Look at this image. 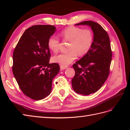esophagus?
I'll use <instances>...</instances> for the list:
<instances>
[{
  "label": "esophagus",
  "instance_id": "1",
  "mask_svg": "<svg viewBox=\"0 0 130 130\" xmlns=\"http://www.w3.org/2000/svg\"><path fill=\"white\" fill-rule=\"evenodd\" d=\"M68 68L67 66H63V65H60V69L61 70H63L67 69Z\"/></svg>",
  "mask_w": 130,
  "mask_h": 130
}]
</instances>
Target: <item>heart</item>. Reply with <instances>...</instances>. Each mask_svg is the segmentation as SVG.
<instances>
[{
  "instance_id": "b5f03b06",
  "label": "heart",
  "mask_w": 130,
  "mask_h": 130,
  "mask_svg": "<svg viewBox=\"0 0 130 130\" xmlns=\"http://www.w3.org/2000/svg\"><path fill=\"white\" fill-rule=\"evenodd\" d=\"M60 35L64 40L70 41L68 46L69 51L55 55L52 57V61L63 66L69 65L76 59L78 55L82 56L88 53L94 41L92 30L83 29L78 27H68L61 31ZM60 44V40L57 37L51 36L48 38L47 46L52 52L59 51Z\"/></svg>"
}]
</instances>
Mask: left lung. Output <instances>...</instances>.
Returning a JSON list of instances; mask_svg holds the SVG:
<instances>
[{"label": "left lung", "mask_w": 130, "mask_h": 130, "mask_svg": "<svg viewBox=\"0 0 130 130\" xmlns=\"http://www.w3.org/2000/svg\"><path fill=\"white\" fill-rule=\"evenodd\" d=\"M75 25L89 26L94 34L90 51L73 65L75 72L71 80L73 89L87 95L98 91L108 77L112 56L111 43L107 32L96 22L84 21Z\"/></svg>", "instance_id": "left-lung-1"}]
</instances>
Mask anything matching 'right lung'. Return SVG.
I'll return each mask as SVG.
<instances>
[{"label":"right lung","instance_id":"1","mask_svg":"<svg viewBox=\"0 0 130 130\" xmlns=\"http://www.w3.org/2000/svg\"><path fill=\"white\" fill-rule=\"evenodd\" d=\"M56 27L35 25L22 35L13 55L12 71L22 92L34 100L47 96L52 90V80L60 71L57 63H50L48 38Z\"/></svg>","mask_w":130,"mask_h":130}]
</instances>
